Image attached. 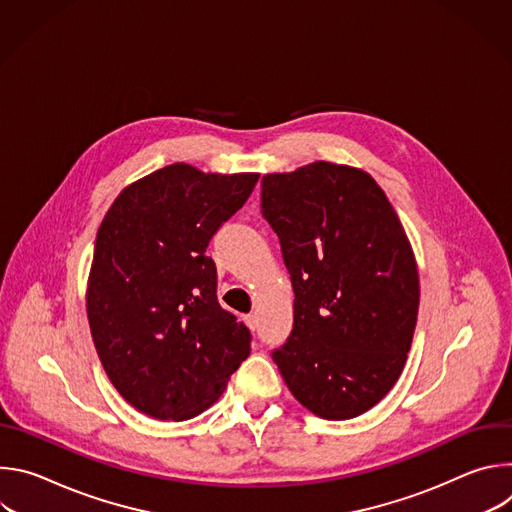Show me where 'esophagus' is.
<instances>
[{"mask_svg":"<svg viewBox=\"0 0 512 512\" xmlns=\"http://www.w3.org/2000/svg\"><path fill=\"white\" fill-rule=\"evenodd\" d=\"M245 324H247L251 330H255V328L259 326V318H257V314H255V312L247 314V316H245Z\"/></svg>","mask_w":512,"mask_h":512,"instance_id":"esophagus-1","label":"esophagus"}]
</instances>
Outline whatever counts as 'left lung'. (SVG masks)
I'll list each match as a JSON object with an SVG mask.
<instances>
[{
	"label": "left lung",
	"instance_id": "left-lung-1",
	"mask_svg": "<svg viewBox=\"0 0 512 512\" xmlns=\"http://www.w3.org/2000/svg\"><path fill=\"white\" fill-rule=\"evenodd\" d=\"M261 212L294 287V330L273 350L291 391L322 419H352L397 383L411 348L419 273L383 188L360 168L312 162L265 174Z\"/></svg>",
	"mask_w": 512,
	"mask_h": 512
}]
</instances>
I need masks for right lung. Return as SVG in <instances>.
<instances>
[{"mask_svg": "<svg viewBox=\"0 0 512 512\" xmlns=\"http://www.w3.org/2000/svg\"><path fill=\"white\" fill-rule=\"evenodd\" d=\"M259 174L172 164L121 190L97 231L87 316L103 369L137 411L184 421L223 395L251 332L216 300L212 235Z\"/></svg>", "mask_w": 512, "mask_h": 512, "instance_id": "add662e5", "label": "right lung"}]
</instances>
